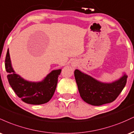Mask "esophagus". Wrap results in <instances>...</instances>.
<instances>
[{
    "label": "esophagus",
    "mask_w": 134,
    "mask_h": 134,
    "mask_svg": "<svg viewBox=\"0 0 134 134\" xmlns=\"http://www.w3.org/2000/svg\"><path fill=\"white\" fill-rule=\"evenodd\" d=\"M77 65V62L76 60H72L71 62V65L72 67H76Z\"/></svg>",
    "instance_id": "34e87169"
}]
</instances>
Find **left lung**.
<instances>
[{"label": "left lung", "instance_id": "left-lung-1", "mask_svg": "<svg viewBox=\"0 0 134 134\" xmlns=\"http://www.w3.org/2000/svg\"><path fill=\"white\" fill-rule=\"evenodd\" d=\"M74 76L80 96L86 103L93 106H100L115 101L125 87L128 77L124 72L118 79L104 82L78 69L75 70Z\"/></svg>", "mask_w": 134, "mask_h": 134}]
</instances>
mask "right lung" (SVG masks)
<instances>
[{"mask_svg":"<svg viewBox=\"0 0 134 134\" xmlns=\"http://www.w3.org/2000/svg\"><path fill=\"white\" fill-rule=\"evenodd\" d=\"M5 67L10 86L17 96L24 102L31 104H42L48 102L53 96L62 69L52 70L42 81L33 82L24 79L16 73L12 66L9 50L5 57Z\"/></svg>","mask_w":134,"mask_h":134,"instance_id":"right-lung-1","label":"right lung"}]
</instances>
